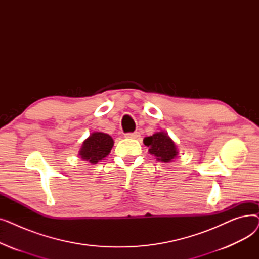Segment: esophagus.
<instances>
[{
  "mask_svg": "<svg viewBox=\"0 0 259 259\" xmlns=\"http://www.w3.org/2000/svg\"><path fill=\"white\" fill-rule=\"evenodd\" d=\"M140 137H141V134H140L139 132L126 133V134H125V138H127V139H134V140H137V139H140Z\"/></svg>",
  "mask_w": 259,
  "mask_h": 259,
  "instance_id": "34e87169",
  "label": "esophagus"
}]
</instances>
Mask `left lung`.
<instances>
[{"mask_svg": "<svg viewBox=\"0 0 259 259\" xmlns=\"http://www.w3.org/2000/svg\"><path fill=\"white\" fill-rule=\"evenodd\" d=\"M144 145L149 147V153L160 162H171L179 156V149L168 132L159 131L144 139Z\"/></svg>", "mask_w": 259, "mask_h": 259, "instance_id": "obj_1", "label": "left lung"}]
</instances>
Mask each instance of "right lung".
Here are the masks:
<instances>
[{"label":"right lung","mask_w":259,"mask_h":259,"mask_svg":"<svg viewBox=\"0 0 259 259\" xmlns=\"http://www.w3.org/2000/svg\"><path fill=\"white\" fill-rule=\"evenodd\" d=\"M113 145L114 141L109 134L92 132L83 142L78 151V156L83 160L88 161L89 164L95 165L109 155Z\"/></svg>","instance_id":"right-lung-1"}]
</instances>
